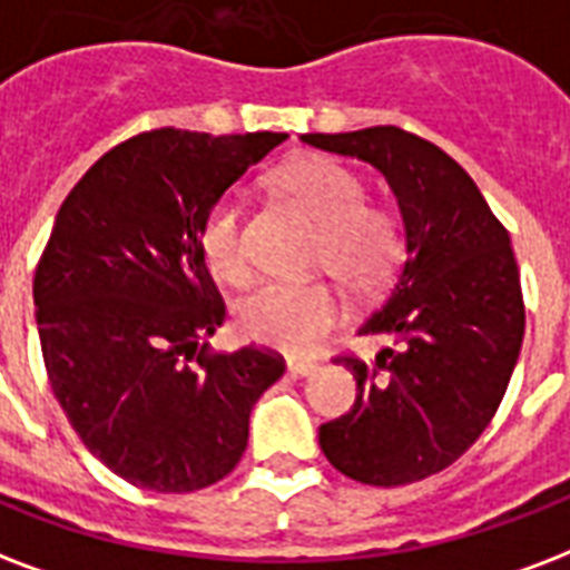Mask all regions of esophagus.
Here are the masks:
<instances>
[{
  "instance_id": "1",
  "label": "esophagus",
  "mask_w": 570,
  "mask_h": 570,
  "mask_svg": "<svg viewBox=\"0 0 570 570\" xmlns=\"http://www.w3.org/2000/svg\"><path fill=\"white\" fill-rule=\"evenodd\" d=\"M286 371L293 373V376H314L320 371V364L316 362H289L286 364Z\"/></svg>"
}]
</instances>
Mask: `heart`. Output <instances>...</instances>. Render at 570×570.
Instances as JSON below:
<instances>
[{"instance_id": "1", "label": "heart", "mask_w": 570, "mask_h": 570, "mask_svg": "<svg viewBox=\"0 0 570 570\" xmlns=\"http://www.w3.org/2000/svg\"><path fill=\"white\" fill-rule=\"evenodd\" d=\"M277 185L320 227L316 266L353 293L385 284L403 250L397 215L371 206L358 173L332 158H304L281 169ZM199 250L208 272L227 284H245L250 256L245 245V199L236 190L217 197L199 227ZM238 328L247 341L281 353H311L341 320V302L325 284L266 281L238 302Z\"/></svg>"}]
</instances>
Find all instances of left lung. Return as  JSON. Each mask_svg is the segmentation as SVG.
Listing matches in <instances>:
<instances>
[{
	"instance_id": "8db88e82",
	"label": "left lung",
	"mask_w": 570,
	"mask_h": 570,
	"mask_svg": "<svg viewBox=\"0 0 570 570\" xmlns=\"http://www.w3.org/2000/svg\"><path fill=\"white\" fill-rule=\"evenodd\" d=\"M316 149L367 160L401 206L406 259L362 334L394 341L373 362L341 355L353 410L320 428L337 472L401 488L451 466L505 397L527 307L508 229L458 160L394 125L304 134Z\"/></svg>"
}]
</instances>
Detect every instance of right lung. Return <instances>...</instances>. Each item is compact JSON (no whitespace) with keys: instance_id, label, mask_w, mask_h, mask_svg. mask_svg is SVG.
<instances>
[{"instance_id":"right-lung-1","label":"right lung","mask_w":570,"mask_h":570,"mask_svg":"<svg viewBox=\"0 0 570 570\" xmlns=\"http://www.w3.org/2000/svg\"><path fill=\"white\" fill-rule=\"evenodd\" d=\"M284 140L146 130L95 160L56 215L32 284L47 380L82 445L134 488L229 475L254 403L284 376L272 350L208 353L227 307L199 250L212 203Z\"/></svg>"}]
</instances>
